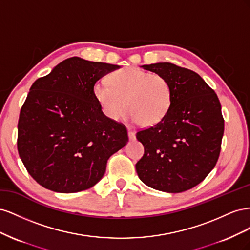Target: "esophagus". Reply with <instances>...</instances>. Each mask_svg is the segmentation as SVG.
<instances>
[{
    "instance_id": "esophagus-1",
    "label": "esophagus",
    "mask_w": 250,
    "mask_h": 250,
    "mask_svg": "<svg viewBox=\"0 0 250 250\" xmlns=\"http://www.w3.org/2000/svg\"><path fill=\"white\" fill-rule=\"evenodd\" d=\"M128 138H129V140H134V139H135L134 131H132L131 129H129V128H128Z\"/></svg>"
}]
</instances>
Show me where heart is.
<instances>
[{"instance_id":"obj_1","label":"heart","mask_w":250,"mask_h":250,"mask_svg":"<svg viewBox=\"0 0 250 250\" xmlns=\"http://www.w3.org/2000/svg\"><path fill=\"white\" fill-rule=\"evenodd\" d=\"M94 96L108 119L119 120L127 108L133 122L153 126L167 115L172 87L161 74L125 67L111 73L107 83H96Z\"/></svg>"}]
</instances>
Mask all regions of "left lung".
Segmentation results:
<instances>
[{
    "instance_id": "left-lung-1",
    "label": "left lung",
    "mask_w": 250,
    "mask_h": 250,
    "mask_svg": "<svg viewBox=\"0 0 250 250\" xmlns=\"http://www.w3.org/2000/svg\"><path fill=\"white\" fill-rule=\"evenodd\" d=\"M167 78L172 101L157 124L137 132L144 146L135 169L144 184L180 193L200 184L214 169L224 132L221 104L197 73L170 62L142 66Z\"/></svg>"
}]
</instances>
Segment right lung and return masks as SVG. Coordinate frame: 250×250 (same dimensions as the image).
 I'll use <instances>...</instances> for the list:
<instances>
[{
	"mask_svg": "<svg viewBox=\"0 0 250 250\" xmlns=\"http://www.w3.org/2000/svg\"><path fill=\"white\" fill-rule=\"evenodd\" d=\"M119 67L71 57L30 87L20 112L18 151L37 184L58 193L87 190L126 145L125 125L105 116L94 96L96 82Z\"/></svg>",
	"mask_w": 250,
	"mask_h": 250,
	"instance_id": "add662e5",
	"label": "right lung"
}]
</instances>
